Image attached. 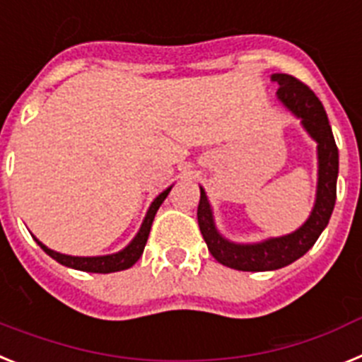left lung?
I'll list each match as a JSON object with an SVG mask.
<instances>
[{"mask_svg":"<svg viewBox=\"0 0 362 362\" xmlns=\"http://www.w3.org/2000/svg\"><path fill=\"white\" fill-rule=\"evenodd\" d=\"M272 80L279 86L276 90L279 100L284 103V107H288V111L300 118L303 127L317 142L319 178H317L315 206L312 215L293 233L268 238L257 244H237V242H229L218 233L206 191L200 187L197 216L207 250L220 264L238 272H273L300 259L328 226L337 199L339 151L333 140L325 107L315 93L297 78L290 74H273Z\"/></svg>","mask_w":362,"mask_h":362,"instance_id":"8db88e82","label":"left lung"}]
</instances>
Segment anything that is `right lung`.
Listing matches in <instances>:
<instances>
[{
    "label": "right lung",
    "mask_w": 362,
    "mask_h": 362,
    "mask_svg": "<svg viewBox=\"0 0 362 362\" xmlns=\"http://www.w3.org/2000/svg\"><path fill=\"white\" fill-rule=\"evenodd\" d=\"M171 187L162 191V193L153 200V204L149 206V211H147L146 218H144L142 222V228H140V231L136 233V237L129 242L124 250L118 251V253H112V255H102V257H72V255H64V253H58V251L50 250V247H47L45 244H42V242L37 240L36 237H34V240L40 244V247L45 251L47 255L52 257L56 262L67 266V268L80 269V272H87V273H112V272L127 269L131 268L133 264H136V260L142 257L144 247H146L147 237H149L151 226H153V220H155L156 211H158V207L162 206V202L169 194Z\"/></svg>",
    "instance_id": "1"
}]
</instances>
